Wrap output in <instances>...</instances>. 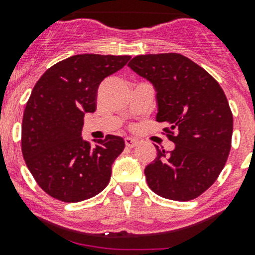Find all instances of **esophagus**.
<instances>
[{
    "label": "esophagus",
    "mask_w": 255,
    "mask_h": 255,
    "mask_svg": "<svg viewBox=\"0 0 255 255\" xmlns=\"http://www.w3.org/2000/svg\"><path fill=\"white\" fill-rule=\"evenodd\" d=\"M138 143H139V141L136 140V139H134V138H129V136H128V138H125L126 147L132 148V147H135V145H136Z\"/></svg>",
    "instance_id": "obj_1"
}]
</instances>
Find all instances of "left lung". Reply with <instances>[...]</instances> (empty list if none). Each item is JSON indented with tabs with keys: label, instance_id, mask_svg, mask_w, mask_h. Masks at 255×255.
<instances>
[{
	"label": "left lung",
	"instance_id": "8db88e82",
	"mask_svg": "<svg viewBox=\"0 0 255 255\" xmlns=\"http://www.w3.org/2000/svg\"><path fill=\"white\" fill-rule=\"evenodd\" d=\"M130 69L157 92V121L166 123L175 149L157 148L144 170L148 186L171 200L195 199L213 185L229 157L233 112L225 92L211 74L179 53L136 56Z\"/></svg>",
	"mask_w": 255,
	"mask_h": 255
}]
</instances>
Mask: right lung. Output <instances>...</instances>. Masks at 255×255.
Masks as SVG:
<instances>
[{
	"mask_svg": "<svg viewBox=\"0 0 255 255\" xmlns=\"http://www.w3.org/2000/svg\"><path fill=\"white\" fill-rule=\"evenodd\" d=\"M130 56L75 55L49 67L34 85L21 125V152L38 185L55 199L76 203L108 185L111 166L125 148L107 135L92 147L82 135L84 116L97 108L101 82Z\"/></svg>",
	"mask_w": 255,
	"mask_h": 255,
	"instance_id": "add662e5",
	"label": "right lung"
}]
</instances>
